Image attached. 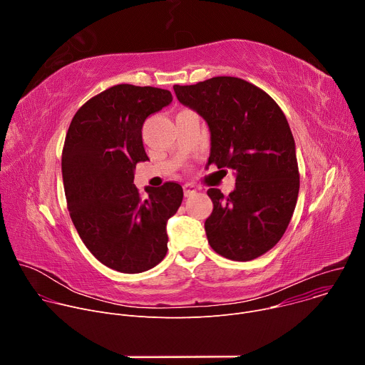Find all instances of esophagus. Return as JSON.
I'll use <instances>...</instances> for the list:
<instances>
[{"label":"esophagus","instance_id":"1","mask_svg":"<svg viewBox=\"0 0 365 365\" xmlns=\"http://www.w3.org/2000/svg\"><path fill=\"white\" fill-rule=\"evenodd\" d=\"M195 193H196V187L192 183H185L183 185V195H185V197H190Z\"/></svg>","mask_w":365,"mask_h":365}]
</instances>
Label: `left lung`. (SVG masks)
I'll return each instance as SVG.
<instances>
[{
    "instance_id": "8db88e82",
    "label": "left lung",
    "mask_w": 365,
    "mask_h": 365,
    "mask_svg": "<svg viewBox=\"0 0 365 365\" xmlns=\"http://www.w3.org/2000/svg\"><path fill=\"white\" fill-rule=\"evenodd\" d=\"M173 89L210 127L207 166L235 173L228 196L207 190L214 203L205 221L207 242L234 262L263 255L283 237L299 195L294 138L283 111L263 89L234 76Z\"/></svg>"
}]
</instances>
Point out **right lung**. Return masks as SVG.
<instances>
[{"label":"right lung","mask_w":365,"mask_h":365,"mask_svg":"<svg viewBox=\"0 0 365 365\" xmlns=\"http://www.w3.org/2000/svg\"><path fill=\"white\" fill-rule=\"evenodd\" d=\"M170 91L121 83L78 110L62 151V176L72 222L93 257L121 273L158 266L168 252L166 224L183 199L176 182L134 186V169L148 160L145 118L172 102Z\"/></svg>","instance_id":"add662e5"}]
</instances>
